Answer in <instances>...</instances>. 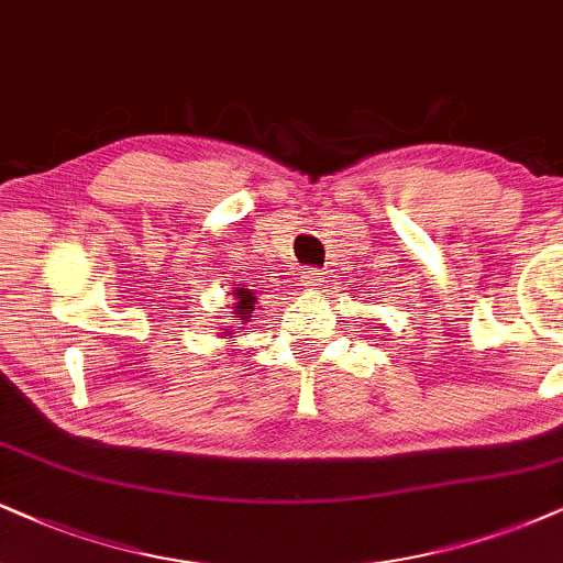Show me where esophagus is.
<instances>
[{
	"label": "esophagus",
	"mask_w": 563,
	"mask_h": 563,
	"mask_svg": "<svg viewBox=\"0 0 563 563\" xmlns=\"http://www.w3.org/2000/svg\"><path fill=\"white\" fill-rule=\"evenodd\" d=\"M300 282H302L305 289H318V284H321V271L302 268L300 271Z\"/></svg>",
	"instance_id": "1"
}]
</instances>
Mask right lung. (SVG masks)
<instances>
[{"label": "right lung", "instance_id": "obj_1", "mask_svg": "<svg viewBox=\"0 0 563 563\" xmlns=\"http://www.w3.org/2000/svg\"><path fill=\"white\" fill-rule=\"evenodd\" d=\"M255 310V292H250V289H245V287H240L238 284V289H234V310H232V318H229V321H232L234 325H227V329H221L219 334L221 336H232V331L234 329H242V325H245L250 318V313H253Z\"/></svg>", "mask_w": 563, "mask_h": 563}]
</instances>
